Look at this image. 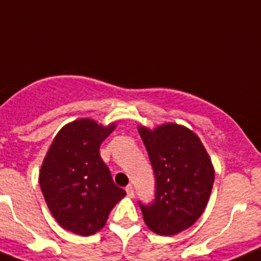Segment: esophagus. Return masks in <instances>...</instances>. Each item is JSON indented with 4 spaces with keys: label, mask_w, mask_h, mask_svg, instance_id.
Returning a JSON list of instances; mask_svg holds the SVG:
<instances>
[{
    "label": "esophagus",
    "mask_w": 261,
    "mask_h": 261,
    "mask_svg": "<svg viewBox=\"0 0 261 261\" xmlns=\"http://www.w3.org/2000/svg\"><path fill=\"white\" fill-rule=\"evenodd\" d=\"M126 193H127L128 197H134V188H133V185H127V187H126Z\"/></svg>",
    "instance_id": "obj_1"
}]
</instances>
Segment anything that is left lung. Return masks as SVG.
I'll return each instance as SVG.
<instances>
[{
    "mask_svg": "<svg viewBox=\"0 0 261 261\" xmlns=\"http://www.w3.org/2000/svg\"><path fill=\"white\" fill-rule=\"evenodd\" d=\"M155 173V199L140 205L147 227L163 237L176 235L196 223L205 210L213 184L214 167L196 134L177 123L153 130L139 126Z\"/></svg>",
    "mask_w": 261,
    "mask_h": 261,
    "instance_id": "8db88e82",
    "label": "left lung"
}]
</instances>
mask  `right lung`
<instances>
[{
	"mask_svg": "<svg viewBox=\"0 0 261 261\" xmlns=\"http://www.w3.org/2000/svg\"><path fill=\"white\" fill-rule=\"evenodd\" d=\"M117 127L80 118L56 134L39 171L49 212L64 230L81 237L96 234L124 196L99 156V146Z\"/></svg>",
	"mask_w": 261,
	"mask_h": 261,
	"instance_id": "obj_1",
	"label": "right lung"
}]
</instances>
